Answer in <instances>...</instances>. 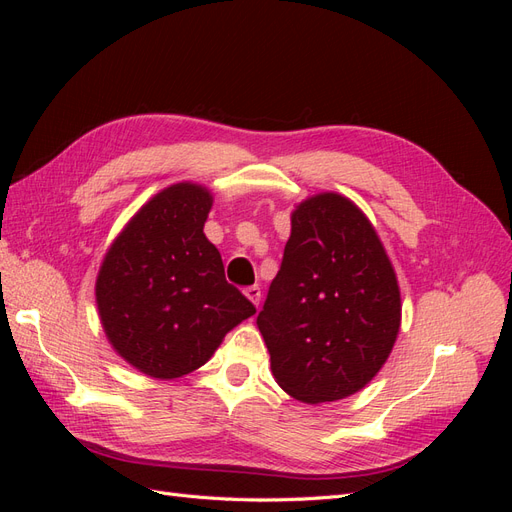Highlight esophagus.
<instances>
[{
  "instance_id": "34e87169",
  "label": "esophagus",
  "mask_w": 512,
  "mask_h": 512,
  "mask_svg": "<svg viewBox=\"0 0 512 512\" xmlns=\"http://www.w3.org/2000/svg\"><path fill=\"white\" fill-rule=\"evenodd\" d=\"M245 297L258 307L260 305V288L258 286H247L245 288Z\"/></svg>"
}]
</instances>
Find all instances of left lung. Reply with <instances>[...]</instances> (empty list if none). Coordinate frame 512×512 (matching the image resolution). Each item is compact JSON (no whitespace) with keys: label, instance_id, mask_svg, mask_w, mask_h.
Here are the masks:
<instances>
[{"label":"left lung","instance_id":"8db88e82","mask_svg":"<svg viewBox=\"0 0 512 512\" xmlns=\"http://www.w3.org/2000/svg\"><path fill=\"white\" fill-rule=\"evenodd\" d=\"M399 318L395 271L365 215L339 194L301 203L256 318L277 384L305 404L356 393L389 359Z\"/></svg>","mask_w":512,"mask_h":512}]
</instances>
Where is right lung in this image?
I'll return each mask as SVG.
<instances>
[{"mask_svg": "<svg viewBox=\"0 0 512 512\" xmlns=\"http://www.w3.org/2000/svg\"><path fill=\"white\" fill-rule=\"evenodd\" d=\"M211 194L170 185L138 211L108 250L96 284L108 342L153 378L205 365L224 335L256 314L226 282L222 256L203 232Z\"/></svg>", "mask_w": 512, "mask_h": 512, "instance_id": "1", "label": "right lung"}]
</instances>
